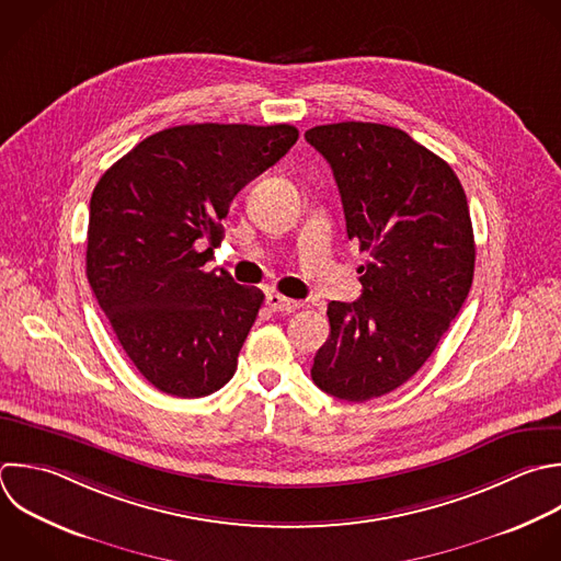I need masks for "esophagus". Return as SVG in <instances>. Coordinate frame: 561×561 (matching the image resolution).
I'll return each instance as SVG.
<instances>
[{
  "instance_id": "34e87169",
  "label": "esophagus",
  "mask_w": 561,
  "mask_h": 561,
  "mask_svg": "<svg viewBox=\"0 0 561 561\" xmlns=\"http://www.w3.org/2000/svg\"><path fill=\"white\" fill-rule=\"evenodd\" d=\"M265 302H267V307H270L272 311H280V313H291V311L300 309V302H298V300L285 298V296H280V294H267Z\"/></svg>"
}]
</instances>
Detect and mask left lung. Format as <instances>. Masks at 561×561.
<instances>
[{"instance_id":"left-lung-1","label":"left lung","mask_w":561,"mask_h":561,"mask_svg":"<svg viewBox=\"0 0 561 561\" xmlns=\"http://www.w3.org/2000/svg\"><path fill=\"white\" fill-rule=\"evenodd\" d=\"M305 140L331 164L346 234L368 254L362 296L329 302L311 379L368 401L405 383L458 316L476 261L469 206L451 167L397 127L335 123Z\"/></svg>"}]
</instances>
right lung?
<instances>
[{
    "mask_svg": "<svg viewBox=\"0 0 561 561\" xmlns=\"http://www.w3.org/2000/svg\"><path fill=\"white\" fill-rule=\"evenodd\" d=\"M296 140L291 125H180L136 145L99 180L88 280L158 390L193 399L232 379L265 296L204 267L237 193Z\"/></svg>",
    "mask_w": 561,
    "mask_h": 561,
    "instance_id": "right-lung-1",
    "label": "right lung"
}]
</instances>
